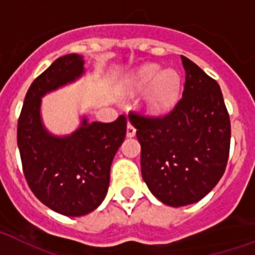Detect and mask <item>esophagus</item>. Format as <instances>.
I'll list each match as a JSON object with an SVG mask.
<instances>
[{"instance_id":"1","label":"esophagus","mask_w":255,"mask_h":255,"mask_svg":"<svg viewBox=\"0 0 255 255\" xmlns=\"http://www.w3.org/2000/svg\"><path fill=\"white\" fill-rule=\"evenodd\" d=\"M126 135L128 137H134L135 135V128L130 122H128V129H126Z\"/></svg>"}]
</instances>
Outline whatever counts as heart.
<instances>
[{"mask_svg": "<svg viewBox=\"0 0 255 255\" xmlns=\"http://www.w3.org/2000/svg\"><path fill=\"white\" fill-rule=\"evenodd\" d=\"M150 88L142 109L149 116L167 114L177 104L181 90V77L175 70L163 72L159 65L149 64L126 81L125 90L129 93L143 92Z\"/></svg>", "mask_w": 255, "mask_h": 255, "instance_id": "obj_1", "label": "heart"}]
</instances>
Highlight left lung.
Returning <instances> with one entry per match:
<instances>
[{
    "mask_svg": "<svg viewBox=\"0 0 255 255\" xmlns=\"http://www.w3.org/2000/svg\"><path fill=\"white\" fill-rule=\"evenodd\" d=\"M182 98L163 117L130 113L141 143V171L154 197L169 206L198 202L224 175L230 118L220 85L186 57Z\"/></svg>",
    "mask_w": 255,
    "mask_h": 255,
    "instance_id": "8db88e82",
    "label": "left lung"
}]
</instances>
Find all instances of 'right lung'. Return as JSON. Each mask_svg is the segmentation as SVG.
<instances>
[{
	"label": "right lung",
	"instance_id": "right-lung-1",
	"mask_svg": "<svg viewBox=\"0 0 255 255\" xmlns=\"http://www.w3.org/2000/svg\"><path fill=\"white\" fill-rule=\"evenodd\" d=\"M84 57L57 58L33 81L17 126V143L27 185L37 198L68 217L85 216L101 205L110 182V166L126 135V117L114 122H88L70 135L57 137L45 129L41 100L46 93L78 80Z\"/></svg>",
	"mask_w": 255,
	"mask_h": 255
}]
</instances>
